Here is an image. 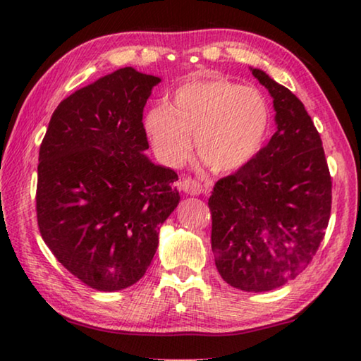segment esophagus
Segmentation results:
<instances>
[{
	"label": "esophagus",
	"mask_w": 361,
	"mask_h": 361,
	"mask_svg": "<svg viewBox=\"0 0 361 361\" xmlns=\"http://www.w3.org/2000/svg\"><path fill=\"white\" fill-rule=\"evenodd\" d=\"M180 188L186 194H191V195H199V194L204 192L202 183H199L197 180H194V178H183L180 181Z\"/></svg>",
	"instance_id": "obj_1"
}]
</instances>
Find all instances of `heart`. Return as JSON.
I'll return each mask as SVG.
<instances>
[{
  "label": "heart",
  "mask_w": 361,
  "mask_h": 361,
  "mask_svg": "<svg viewBox=\"0 0 361 361\" xmlns=\"http://www.w3.org/2000/svg\"><path fill=\"white\" fill-rule=\"evenodd\" d=\"M143 127L164 164L186 161L194 133L195 152L212 172H232L259 151L269 127V108L258 90L224 78L180 85L167 106L151 108Z\"/></svg>",
  "instance_id": "1"
}]
</instances>
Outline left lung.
<instances>
[{"mask_svg":"<svg viewBox=\"0 0 361 361\" xmlns=\"http://www.w3.org/2000/svg\"><path fill=\"white\" fill-rule=\"evenodd\" d=\"M252 73L274 99L277 130L252 161L216 181L209 207L219 276L259 293L296 279L312 261L331 213V176L302 102L262 70Z\"/></svg>","mask_w":361,"mask_h":361,"instance_id":"left-lung-1","label":"left lung"}]
</instances>
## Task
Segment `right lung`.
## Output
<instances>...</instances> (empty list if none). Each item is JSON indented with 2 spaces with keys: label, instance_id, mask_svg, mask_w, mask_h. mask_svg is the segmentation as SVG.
Wrapping results in <instances>:
<instances>
[{
  "label": "right lung",
  "instance_id": "add662e5",
  "mask_svg": "<svg viewBox=\"0 0 361 361\" xmlns=\"http://www.w3.org/2000/svg\"><path fill=\"white\" fill-rule=\"evenodd\" d=\"M162 79L132 66L76 90L54 111L39 148L36 215L60 264L99 291L137 283L180 202L172 169L156 166L143 108Z\"/></svg>",
  "mask_w": 361,
  "mask_h": 361
}]
</instances>
